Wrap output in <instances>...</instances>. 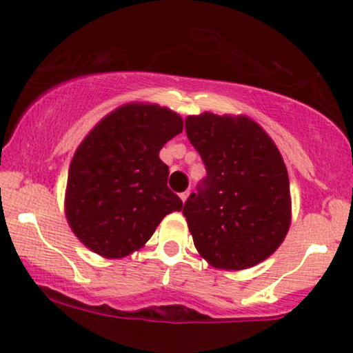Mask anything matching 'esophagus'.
<instances>
[{
    "mask_svg": "<svg viewBox=\"0 0 353 353\" xmlns=\"http://www.w3.org/2000/svg\"><path fill=\"white\" fill-rule=\"evenodd\" d=\"M179 196H181L182 202H185V199H188V197H189V190H184V192H181Z\"/></svg>",
    "mask_w": 353,
    "mask_h": 353,
    "instance_id": "obj_1",
    "label": "esophagus"
}]
</instances>
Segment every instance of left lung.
Listing matches in <instances>:
<instances>
[{
  "mask_svg": "<svg viewBox=\"0 0 353 353\" xmlns=\"http://www.w3.org/2000/svg\"><path fill=\"white\" fill-rule=\"evenodd\" d=\"M205 177L184 202L194 245L210 265L252 267L282 244L290 225L289 174L264 129L247 117L204 112L185 119Z\"/></svg>",
  "mask_w": 353,
  "mask_h": 353,
  "instance_id": "left-lung-1",
  "label": "left lung"
}]
</instances>
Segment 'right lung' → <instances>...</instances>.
<instances>
[{
    "label": "right lung",
    "mask_w": 353,
    "mask_h": 353,
    "mask_svg": "<svg viewBox=\"0 0 353 353\" xmlns=\"http://www.w3.org/2000/svg\"><path fill=\"white\" fill-rule=\"evenodd\" d=\"M179 132L181 116L157 104L116 109L89 132L71 161L66 192L68 222L84 245L104 257H124L182 209L159 159Z\"/></svg>",
    "instance_id": "1"
}]
</instances>
